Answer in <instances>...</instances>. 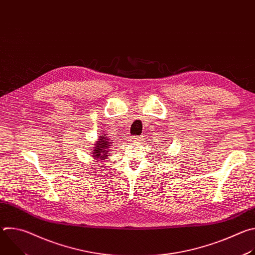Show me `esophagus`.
I'll return each mask as SVG.
<instances>
[{"label":"esophagus","instance_id":"34e87169","mask_svg":"<svg viewBox=\"0 0 255 255\" xmlns=\"http://www.w3.org/2000/svg\"><path fill=\"white\" fill-rule=\"evenodd\" d=\"M140 140H141V137H139V136H132L130 139V141H132V142H138Z\"/></svg>","mask_w":255,"mask_h":255}]
</instances>
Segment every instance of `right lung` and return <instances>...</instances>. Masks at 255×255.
<instances>
[{
	"mask_svg": "<svg viewBox=\"0 0 255 255\" xmlns=\"http://www.w3.org/2000/svg\"><path fill=\"white\" fill-rule=\"evenodd\" d=\"M113 140H110V138L107 137V134L99 136L98 141H96L93 145L94 147L91 149V154L96 160H101L104 161L107 159L109 155V152H110V147L112 146Z\"/></svg>",
	"mask_w": 255,
	"mask_h": 255,
	"instance_id": "right-lung-1",
	"label": "right lung"
}]
</instances>
